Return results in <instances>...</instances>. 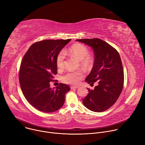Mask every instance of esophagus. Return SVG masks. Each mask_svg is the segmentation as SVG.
Segmentation results:
<instances>
[{
	"instance_id": "1",
	"label": "esophagus",
	"mask_w": 145,
	"mask_h": 145,
	"mask_svg": "<svg viewBox=\"0 0 145 145\" xmlns=\"http://www.w3.org/2000/svg\"><path fill=\"white\" fill-rule=\"evenodd\" d=\"M78 88V86H71V89H77V88Z\"/></svg>"
}]
</instances>
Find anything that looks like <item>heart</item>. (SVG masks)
Masks as SVG:
<instances>
[{"label": "heart", "instance_id": "1", "mask_svg": "<svg viewBox=\"0 0 145 145\" xmlns=\"http://www.w3.org/2000/svg\"><path fill=\"white\" fill-rule=\"evenodd\" d=\"M65 53L80 61H81V64L85 67H89L92 63V59L88 56L89 50L88 48L83 45L75 44L68 51L65 50L64 52L63 50H62L57 55L56 58V64L59 69H62L64 67ZM83 77L84 73L82 71L69 72L62 76L61 80L65 83L76 85L79 83L80 81Z\"/></svg>", "mask_w": 145, "mask_h": 145}]
</instances>
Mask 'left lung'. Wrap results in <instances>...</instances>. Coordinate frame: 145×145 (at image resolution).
I'll list each match as a JSON object with an SVG mask.
<instances>
[{
	"label": "left lung",
	"mask_w": 145,
	"mask_h": 145,
	"mask_svg": "<svg viewBox=\"0 0 145 145\" xmlns=\"http://www.w3.org/2000/svg\"><path fill=\"white\" fill-rule=\"evenodd\" d=\"M90 46L94 52V63L85 81L91 86L96 81L94 89L82 99L83 105L93 112L105 111L115 104L123 87L124 73L118 51L99 38L77 39Z\"/></svg>",
	"instance_id": "1"
}]
</instances>
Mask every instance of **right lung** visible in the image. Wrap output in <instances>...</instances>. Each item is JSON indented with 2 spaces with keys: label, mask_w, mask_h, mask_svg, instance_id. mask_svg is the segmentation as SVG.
Segmentation results:
<instances>
[{
  "label": "right lung",
  "mask_w": 145,
  "mask_h": 145,
  "mask_svg": "<svg viewBox=\"0 0 145 145\" xmlns=\"http://www.w3.org/2000/svg\"><path fill=\"white\" fill-rule=\"evenodd\" d=\"M71 40L39 41L29 48L23 57L19 73L20 88L28 102L39 111L50 113L59 110L71 89L63 83L56 88L50 87V82L57 73V56Z\"/></svg>",
  "instance_id": "obj_1"
}]
</instances>
